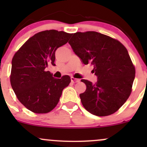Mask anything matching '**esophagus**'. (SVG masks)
Masks as SVG:
<instances>
[{
    "label": "esophagus",
    "instance_id": "esophagus-1",
    "mask_svg": "<svg viewBox=\"0 0 147 147\" xmlns=\"http://www.w3.org/2000/svg\"><path fill=\"white\" fill-rule=\"evenodd\" d=\"M71 82L72 83H77V82H79V79H76V78H74V77H71Z\"/></svg>",
    "mask_w": 147,
    "mask_h": 147
}]
</instances>
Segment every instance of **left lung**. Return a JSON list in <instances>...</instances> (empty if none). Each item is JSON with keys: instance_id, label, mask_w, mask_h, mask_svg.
<instances>
[{"instance_id": "left-lung-1", "label": "left lung", "mask_w": 147, "mask_h": 147, "mask_svg": "<svg viewBox=\"0 0 147 147\" xmlns=\"http://www.w3.org/2000/svg\"><path fill=\"white\" fill-rule=\"evenodd\" d=\"M82 62L93 65L96 83L82 79L86 90L79 95L91 114L107 116L122 106L129 95L136 70L127 50L111 37L97 32H77L68 42Z\"/></svg>"}]
</instances>
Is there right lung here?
I'll return each instance as SVG.
<instances>
[{"label":"right lung","instance_id":"obj_1","mask_svg":"<svg viewBox=\"0 0 147 147\" xmlns=\"http://www.w3.org/2000/svg\"><path fill=\"white\" fill-rule=\"evenodd\" d=\"M72 34L51 30L36 34L14 55L10 82L20 102L35 113H47L57 105L70 77H52L47 71L55 65V51L68 43Z\"/></svg>","mask_w":147,"mask_h":147}]
</instances>
